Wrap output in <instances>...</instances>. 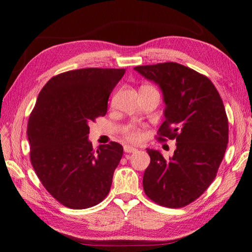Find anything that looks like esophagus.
<instances>
[{
	"label": "esophagus",
	"instance_id": "34e87169",
	"mask_svg": "<svg viewBox=\"0 0 252 252\" xmlns=\"http://www.w3.org/2000/svg\"><path fill=\"white\" fill-rule=\"evenodd\" d=\"M124 151L126 153H135L137 149L133 148V147H130V145H125L124 147Z\"/></svg>",
	"mask_w": 252,
	"mask_h": 252
}]
</instances>
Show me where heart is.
I'll use <instances>...</instances> for the list:
<instances>
[{"instance_id": "obj_1", "label": "heart", "mask_w": 252, "mask_h": 252, "mask_svg": "<svg viewBox=\"0 0 252 252\" xmlns=\"http://www.w3.org/2000/svg\"><path fill=\"white\" fill-rule=\"evenodd\" d=\"M124 136L126 138V140L128 141L138 142L142 137V132L137 126L129 125L124 129Z\"/></svg>"}]
</instances>
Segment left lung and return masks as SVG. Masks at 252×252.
Here are the masks:
<instances>
[{
    "instance_id": "1",
    "label": "left lung",
    "mask_w": 252,
    "mask_h": 252,
    "mask_svg": "<svg viewBox=\"0 0 252 252\" xmlns=\"http://www.w3.org/2000/svg\"><path fill=\"white\" fill-rule=\"evenodd\" d=\"M136 71L158 84L164 94L165 122L156 138L176 140L173 156L165 159L148 149L150 165L143 189L154 203L181 208L193 203L215 180L228 142V120L212 82L177 63L139 65Z\"/></svg>"
}]
</instances>
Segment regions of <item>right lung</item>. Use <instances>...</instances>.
Returning a JSON list of instances; mask_svg holds the SVG:
<instances>
[{"label": "right lung", "mask_w": 252, "mask_h": 252, "mask_svg": "<svg viewBox=\"0 0 252 252\" xmlns=\"http://www.w3.org/2000/svg\"><path fill=\"white\" fill-rule=\"evenodd\" d=\"M125 69L86 68L53 76L38 94L28 122L30 160L52 196L71 209H86L108 196L123 147L96 150L89 124L108 111V100Z\"/></svg>", "instance_id": "1"}]
</instances>
